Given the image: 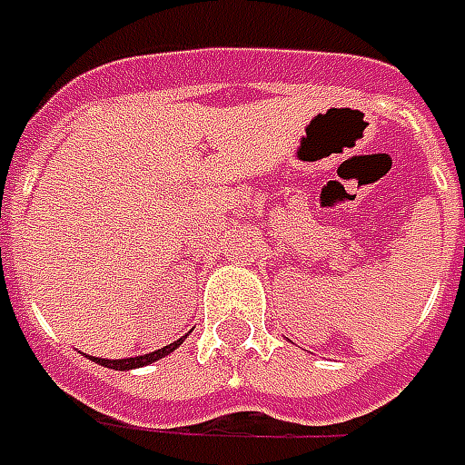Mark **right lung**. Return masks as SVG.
I'll use <instances>...</instances> for the list:
<instances>
[{
  "label": "right lung",
  "instance_id": "right-lung-1",
  "mask_svg": "<svg viewBox=\"0 0 465 465\" xmlns=\"http://www.w3.org/2000/svg\"><path fill=\"white\" fill-rule=\"evenodd\" d=\"M187 335H183L180 341H174V343L164 345L160 351H153V353H144V355H134V358H117V361H104V358H92L94 363L104 365V368H112V371H133V368H143V365H150L154 361H160L164 355H170L177 348V345L185 341Z\"/></svg>",
  "mask_w": 465,
  "mask_h": 465
}]
</instances>
